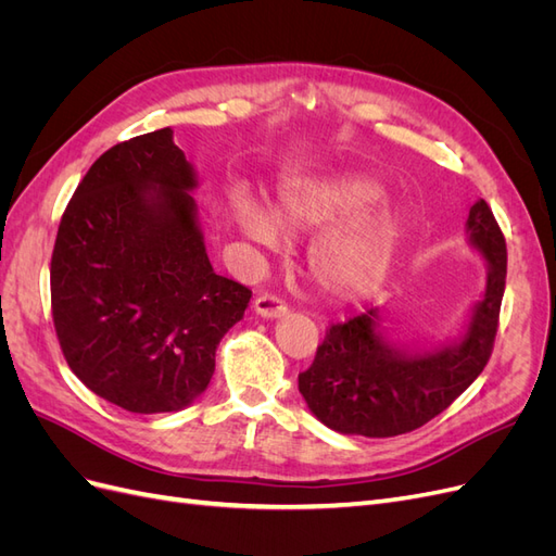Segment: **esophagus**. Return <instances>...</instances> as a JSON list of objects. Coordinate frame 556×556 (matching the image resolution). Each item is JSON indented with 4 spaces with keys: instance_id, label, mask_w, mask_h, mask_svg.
Wrapping results in <instances>:
<instances>
[{
    "instance_id": "obj_1",
    "label": "esophagus",
    "mask_w": 556,
    "mask_h": 556,
    "mask_svg": "<svg viewBox=\"0 0 556 556\" xmlns=\"http://www.w3.org/2000/svg\"><path fill=\"white\" fill-rule=\"evenodd\" d=\"M255 311L262 317H282L288 313V304H285V299H280L278 294H260L255 299Z\"/></svg>"
}]
</instances>
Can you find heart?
I'll return each instance as SVG.
<instances>
[{
	"label": "heart",
	"instance_id": "b5f03b06",
	"mask_svg": "<svg viewBox=\"0 0 556 556\" xmlns=\"http://www.w3.org/2000/svg\"><path fill=\"white\" fill-rule=\"evenodd\" d=\"M380 199V185L362 176L304 178L282 190L276 218L243 201L239 223L250 239L264 245H278L276 222L288 233L329 227L311 248V271L329 294L355 299L380 282L401 241L394 213H364Z\"/></svg>",
	"mask_w": 556,
	"mask_h": 556
}]
</instances>
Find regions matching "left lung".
I'll list each match as a JSON object with an SVG mask.
<instances>
[{"instance_id": "obj_1", "label": "left lung", "mask_w": 556, "mask_h": 556, "mask_svg": "<svg viewBox=\"0 0 556 556\" xmlns=\"http://www.w3.org/2000/svg\"><path fill=\"white\" fill-rule=\"evenodd\" d=\"M468 237L490 264L484 299L457 348L408 357L382 341L378 311L333 323L315 359L299 374V392L313 415L341 433L390 439L441 415L486 366L506 292V237L484 199L468 211Z\"/></svg>"}]
</instances>
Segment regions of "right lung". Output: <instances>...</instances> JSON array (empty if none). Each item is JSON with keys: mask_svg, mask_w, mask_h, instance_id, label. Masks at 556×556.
<instances>
[{"mask_svg": "<svg viewBox=\"0 0 556 556\" xmlns=\"http://www.w3.org/2000/svg\"><path fill=\"white\" fill-rule=\"evenodd\" d=\"M194 185L169 127L141 134L90 166L58 227L50 311L62 355L129 413L180 410L204 392L252 296L213 271Z\"/></svg>", "mask_w": 556, "mask_h": 556, "instance_id": "add662e5", "label": "right lung"}]
</instances>
